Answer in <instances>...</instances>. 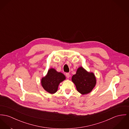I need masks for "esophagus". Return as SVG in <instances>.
I'll return each instance as SVG.
<instances>
[{"label":"esophagus","mask_w":129,"mask_h":129,"mask_svg":"<svg viewBox=\"0 0 129 129\" xmlns=\"http://www.w3.org/2000/svg\"><path fill=\"white\" fill-rule=\"evenodd\" d=\"M66 77L68 78V79H69L70 78V74L69 73H66Z\"/></svg>","instance_id":"34e87169"}]
</instances>
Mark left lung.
<instances>
[{
    "label": "left lung",
    "mask_w": 129,
    "mask_h": 129,
    "mask_svg": "<svg viewBox=\"0 0 129 129\" xmlns=\"http://www.w3.org/2000/svg\"><path fill=\"white\" fill-rule=\"evenodd\" d=\"M72 80L75 84L78 91L82 95L91 92L96 84L94 74L88 72L82 67H79L76 74L73 76Z\"/></svg>",
    "instance_id": "left-lung-1"
}]
</instances>
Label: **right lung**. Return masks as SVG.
I'll return each instance as SVG.
<instances>
[{
    "label": "right lung",
    "instance_id": "1",
    "mask_svg": "<svg viewBox=\"0 0 129 129\" xmlns=\"http://www.w3.org/2000/svg\"><path fill=\"white\" fill-rule=\"evenodd\" d=\"M66 79L64 74L58 72L53 68L48 70L47 74L42 78L41 83L42 87L50 94L56 93L58 90L60 83Z\"/></svg>",
    "mask_w": 129,
    "mask_h": 129
}]
</instances>
